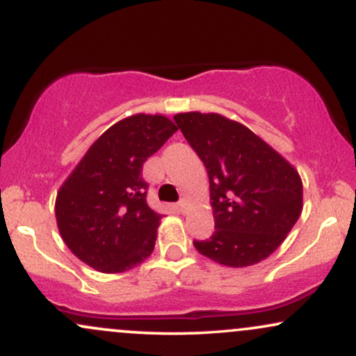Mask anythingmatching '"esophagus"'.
<instances>
[{
    "mask_svg": "<svg viewBox=\"0 0 356 356\" xmlns=\"http://www.w3.org/2000/svg\"><path fill=\"white\" fill-rule=\"evenodd\" d=\"M177 209L181 211V212H186V209H187V201H186V199H182V201L177 202Z\"/></svg>",
    "mask_w": 356,
    "mask_h": 356,
    "instance_id": "esophagus-1",
    "label": "esophagus"
}]
</instances>
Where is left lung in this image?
Here are the masks:
<instances>
[{"label": "left lung", "instance_id": "obj_1", "mask_svg": "<svg viewBox=\"0 0 356 356\" xmlns=\"http://www.w3.org/2000/svg\"><path fill=\"white\" fill-rule=\"evenodd\" d=\"M174 122L209 175L216 231L209 239L194 241L195 249L231 268L263 261L300 218V175L238 122L199 112L177 113Z\"/></svg>", "mask_w": 356, "mask_h": 356}]
</instances>
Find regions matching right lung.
<instances>
[{
    "mask_svg": "<svg viewBox=\"0 0 356 356\" xmlns=\"http://www.w3.org/2000/svg\"><path fill=\"white\" fill-rule=\"evenodd\" d=\"M177 130L162 115L127 117L88 149L56 195L65 244L102 273H124L154 251L161 214L147 204L142 167Z\"/></svg>",
    "mask_w": 356,
    "mask_h": 356,
    "instance_id": "add662e5",
    "label": "right lung"
}]
</instances>
